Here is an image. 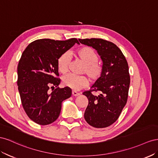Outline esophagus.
I'll return each mask as SVG.
<instances>
[{
    "label": "esophagus",
    "instance_id": "esophagus-1",
    "mask_svg": "<svg viewBox=\"0 0 158 158\" xmlns=\"http://www.w3.org/2000/svg\"><path fill=\"white\" fill-rule=\"evenodd\" d=\"M72 94H73V96H79V94H80V93L75 91H72Z\"/></svg>",
    "mask_w": 158,
    "mask_h": 158
}]
</instances>
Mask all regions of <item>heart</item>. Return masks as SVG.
Wrapping results in <instances>:
<instances>
[{
  "instance_id": "heart-1",
  "label": "heart",
  "mask_w": 158,
  "mask_h": 158,
  "mask_svg": "<svg viewBox=\"0 0 158 158\" xmlns=\"http://www.w3.org/2000/svg\"><path fill=\"white\" fill-rule=\"evenodd\" d=\"M73 54L77 60L83 64L81 73L86 74L92 82H95L101 77L104 71V67L98 61V54L92 48L83 46L76 49ZM69 63L70 56L69 53H63L58 58L57 65L60 73L65 74L68 71ZM63 83L65 86L77 91L86 87L89 84V80L85 75L76 76L69 74L63 78Z\"/></svg>"
}]
</instances>
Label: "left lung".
I'll list each match as a JSON object with an SVG mask.
<instances>
[{
    "instance_id": "obj_1",
    "label": "left lung",
    "mask_w": 158,
    "mask_h": 158,
    "mask_svg": "<svg viewBox=\"0 0 158 158\" xmlns=\"http://www.w3.org/2000/svg\"><path fill=\"white\" fill-rule=\"evenodd\" d=\"M80 43L91 46L102 60L101 77L83 94L89 100L84 118L97 128H106L117 120L127 102L130 83L128 62L114 44L101 38L79 39ZM97 92L98 96L92 93Z\"/></svg>"
}]
</instances>
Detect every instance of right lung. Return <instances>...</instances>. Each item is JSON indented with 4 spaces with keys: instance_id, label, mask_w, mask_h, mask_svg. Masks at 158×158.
<instances>
[{
    "instance_id": "add662e5",
    "label": "right lung",
    "mask_w": 158,
    "mask_h": 158,
    "mask_svg": "<svg viewBox=\"0 0 158 158\" xmlns=\"http://www.w3.org/2000/svg\"><path fill=\"white\" fill-rule=\"evenodd\" d=\"M77 39L65 41L40 39L26 48L18 65L17 85L22 106L29 118L48 125L60 116L63 101L71 96V89L58 87L57 60Z\"/></svg>"
}]
</instances>
